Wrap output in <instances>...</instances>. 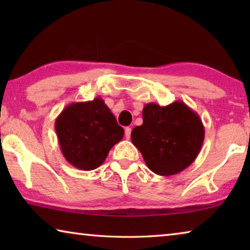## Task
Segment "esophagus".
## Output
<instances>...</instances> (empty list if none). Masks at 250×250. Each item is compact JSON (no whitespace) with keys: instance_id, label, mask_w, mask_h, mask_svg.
Segmentation results:
<instances>
[{"instance_id":"34e87169","label":"esophagus","mask_w":250,"mask_h":250,"mask_svg":"<svg viewBox=\"0 0 250 250\" xmlns=\"http://www.w3.org/2000/svg\"><path fill=\"white\" fill-rule=\"evenodd\" d=\"M131 131H132V129L130 128V126H126V128L125 129V139H130V137H131Z\"/></svg>"}]
</instances>
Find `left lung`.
Instances as JSON below:
<instances>
[{
  "instance_id": "1",
  "label": "left lung",
  "mask_w": 250,
  "mask_h": 250,
  "mask_svg": "<svg viewBox=\"0 0 250 250\" xmlns=\"http://www.w3.org/2000/svg\"><path fill=\"white\" fill-rule=\"evenodd\" d=\"M143 124L131 132V141L141 152L146 167L158 175H174L191 166L204 141L200 116L183 101L167 105L146 104Z\"/></svg>"
}]
</instances>
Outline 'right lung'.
Listing matches in <instances>:
<instances>
[{"instance_id":"add662e5","label":"right lung","mask_w":250,"mask_h":250,"mask_svg":"<svg viewBox=\"0 0 250 250\" xmlns=\"http://www.w3.org/2000/svg\"><path fill=\"white\" fill-rule=\"evenodd\" d=\"M55 130L67 162L83 171L99 167L125 133L100 97L67 105L56 118Z\"/></svg>"}]
</instances>
